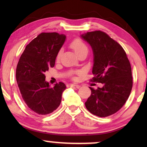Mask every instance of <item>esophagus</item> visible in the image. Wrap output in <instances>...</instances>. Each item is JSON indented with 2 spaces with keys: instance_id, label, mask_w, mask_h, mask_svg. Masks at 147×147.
Returning a JSON list of instances; mask_svg holds the SVG:
<instances>
[{
  "instance_id": "esophagus-1",
  "label": "esophagus",
  "mask_w": 147,
  "mask_h": 147,
  "mask_svg": "<svg viewBox=\"0 0 147 147\" xmlns=\"http://www.w3.org/2000/svg\"><path fill=\"white\" fill-rule=\"evenodd\" d=\"M68 87H76L77 88H80V86L78 85V84H69L67 85Z\"/></svg>"
}]
</instances>
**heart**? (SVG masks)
I'll return each mask as SVG.
<instances>
[{"mask_svg": "<svg viewBox=\"0 0 147 147\" xmlns=\"http://www.w3.org/2000/svg\"><path fill=\"white\" fill-rule=\"evenodd\" d=\"M70 46H71V47L74 49V51H75V53L77 54L78 55H79L80 53H82V52L86 51V50H88L87 46H86L85 45V43H84L82 41H81L80 39H75L74 41L71 42ZM61 55V51H59L58 52L57 55V57H56V59H57V61L58 60H59Z\"/></svg>", "mask_w": 147, "mask_h": 147, "instance_id": "heart-1", "label": "heart"}]
</instances>
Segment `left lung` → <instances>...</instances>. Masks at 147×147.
Listing matches in <instances>:
<instances>
[{
	"label": "left lung",
	"mask_w": 147,
	"mask_h": 147,
	"mask_svg": "<svg viewBox=\"0 0 147 147\" xmlns=\"http://www.w3.org/2000/svg\"><path fill=\"white\" fill-rule=\"evenodd\" d=\"M91 46L94 55L93 81L102 84L91 90L85 102L88 111L106 117L118 111L129 97L132 87V69L122 46L104 32L96 31L80 35Z\"/></svg>",
	"instance_id": "1"
}]
</instances>
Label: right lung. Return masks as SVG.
Instances as JSON below:
<instances>
[{
    "label": "right lung",
    "instance_id": "obj_1",
    "mask_svg": "<svg viewBox=\"0 0 147 147\" xmlns=\"http://www.w3.org/2000/svg\"><path fill=\"white\" fill-rule=\"evenodd\" d=\"M65 39L63 34L41 33L26 46L18 62L16 79L22 98L28 107L38 114L51 113L61 104L65 85L59 82L51 87L44 74L54 67Z\"/></svg>",
    "mask_w": 147,
    "mask_h": 147
}]
</instances>
